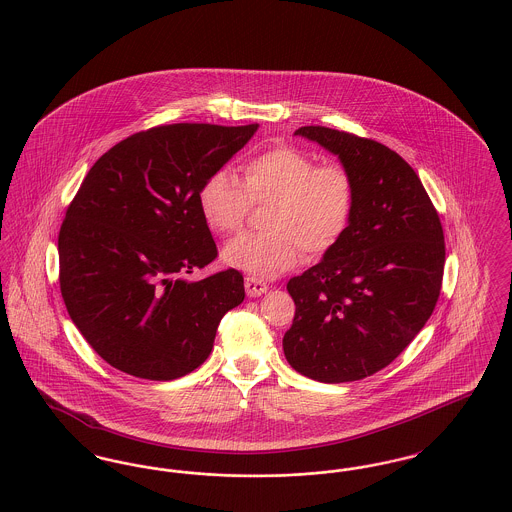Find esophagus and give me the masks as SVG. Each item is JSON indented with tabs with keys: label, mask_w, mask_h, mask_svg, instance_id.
Segmentation results:
<instances>
[{
	"label": "esophagus",
	"mask_w": 512,
	"mask_h": 512,
	"mask_svg": "<svg viewBox=\"0 0 512 512\" xmlns=\"http://www.w3.org/2000/svg\"><path fill=\"white\" fill-rule=\"evenodd\" d=\"M267 290H269V286H267V282H263L261 278H255V276H247V278H245V292H247V296L255 298V296L265 294Z\"/></svg>",
	"instance_id": "esophagus-1"
}]
</instances>
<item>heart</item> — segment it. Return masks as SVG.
I'll return each instance as SVG.
<instances>
[{"label":"heart","mask_w":512,"mask_h":512,"mask_svg":"<svg viewBox=\"0 0 512 512\" xmlns=\"http://www.w3.org/2000/svg\"><path fill=\"white\" fill-rule=\"evenodd\" d=\"M253 202L271 204L265 220L269 232L228 241L222 261L269 278L292 269L300 247L321 257L339 245L353 220L356 185L341 163L317 165L306 152L275 146L245 163L243 185L230 169H216L198 189L200 214L216 234L237 232Z\"/></svg>","instance_id":"heart-1"}]
</instances>
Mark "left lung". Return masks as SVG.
Masks as SVG:
<instances>
[{"instance_id": "left-lung-1", "label": "left lung", "mask_w": 512, "mask_h": 512, "mask_svg": "<svg viewBox=\"0 0 512 512\" xmlns=\"http://www.w3.org/2000/svg\"><path fill=\"white\" fill-rule=\"evenodd\" d=\"M294 134L341 159L356 204L339 245L288 280L296 314L282 349L317 382L362 380L397 358L433 314L446 255L440 218L413 167L388 146L325 126Z\"/></svg>"}]
</instances>
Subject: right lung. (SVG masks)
Instances as JSON below:
<instances>
[{
  "mask_svg": "<svg viewBox=\"0 0 512 512\" xmlns=\"http://www.w3.org/2000/svg\"><path fill=\"white\" fill-rule=\"evenodd\" d=\"M259 124H165L95 161L58 236L60 290L103 360L144 380H175L212 351L226 312L245 298L236 269L187 280L218 255L198 208L204 179Z\"/></svg>",
  "mask_w": 512,
  "mask_h": 512,
  "instance_id": "right-lung-1",
  "label": "right lung"
}]
</instances>
